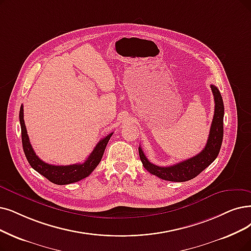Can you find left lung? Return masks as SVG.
Returning <instances> with one entry per match:
<instances>
[{
  "label": "left lung",
  "mask_w": 251,
  "mask_h": 251,
  "mask_svg": "<svg viewBox=\"0 0 251 251\" xmlns=\"http://www.w3.org/2000/svg\"><path fill=\"white\" fill-rule=\"evenodd\" d=\"M211 91L213 93L215 103L214 116L205 148L199 154L187 158L183 162L169 167H159L150 163L145 156L142 148L139 147L140 159H141L144 168L150 174L155 175L160 179L167 180V181L184 182L198 176L210 164L214 162L223 143L225 107L222 95H220L218 88L211 85Z\"/></svg>",
  "instance_id": "left-lung-1"
}]
</instances>
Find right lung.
I'll return each mask as SVG.
<instances>
[{
  "label": "right lung",
  "instance_id": "1",
  "mask_svg": "<svg viewBox=\"0 0 251 251\" xmlns=\"http://www.w3.org/2000/svg\"><path fill=\"white\" fill-rule=\"evenodd\" d=\"M19 122H21L22 127L23 147L28 164L31 165V167L34 170H36L38 173L47 178L50 182L58 185L74 183L79 181V180L84 179L88 175H91V173L96 169V167L100 164V162H101L108 141L113 134H109L102 140H100L99 143L93 150V152L89 154V156L86 158L84 163L69 166H54L43 162L42 159H40L36 155L31 143H29L26 127L25 125L23 106L21 107V111H19Z\"/></svg>",
  "mask_w": 251,
  "mask_h": 251
}]
</instances>
